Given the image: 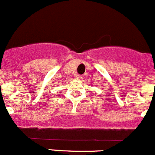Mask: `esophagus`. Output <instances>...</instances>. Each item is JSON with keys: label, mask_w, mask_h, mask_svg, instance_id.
<instances>
[{"label": "esophagus", "mask_w": 155, "mask_h": 155, "mask_svg": "<svg viewBox=\"0 0 155 155\" xmlns=\"http://www.w3.org/2000/svg\"><path fill=\"white\" fill-rule=\"evenodd\" d=\"M75 78H76L77 80H81L82 76H81V75H79V74H77L76 76H75Z\"/></svg>", "instance_id": "obj_1"}]
</instances>
